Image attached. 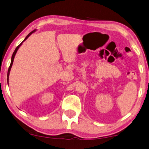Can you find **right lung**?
I'll return each mask as SVG.
<instances>
[{
	"instance_id": "1",
	"label": "right lung",
	"mask_w": 149,
	"mask_h": 149,
	"mask_svg": "<svg viewBox=\"0 0 149 149\" xmlns=\"http://www.w3.org/2000/svg\"><path fill=\"white\" fill-rule=\"evenodd\" d=\"M36 31V30H34V31H31V32L29 34V35L26 36L25 37V38L24 39V40H23V41L22 42V43H21L19 45H18L17 47H16V48H15V49L14 50V53H13V54H12V58H11V63H10V67H9V68H8V74H7V81H8V80H9V74H10V70H11V68H12V64H13V62H14V57H15V54H16V53H17V50H18V49H19V47L22 46V43L23 42H24L25 40H27V38H28V37L32 33H35Z\"/></svg>"
}]
</instances>
